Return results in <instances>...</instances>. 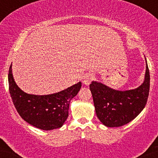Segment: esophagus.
<instances>
[{"label":"esophagus","mask_w":158,"mask_h":158,"mask_svg":"<svg viewBox=\"0 0 158 158\" xmlns=\"http://www.w3.org/2000/svg\"><path fill=\"white\" fill-rule=\"evenodd\" d=\"M94 77H93V75L91 73H87L85 74V75L84 76V77H83V83H84L85 85H88L91 83V81L93 80Z\"/></svg>","instance_id":"34e87169"}]
</instances>
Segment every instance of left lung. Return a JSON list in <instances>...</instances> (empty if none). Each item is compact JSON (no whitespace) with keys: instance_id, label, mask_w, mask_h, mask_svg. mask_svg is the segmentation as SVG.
I'll list each match as a JSON object with an SVG mask.
<instances>
[{"instance_id":"obj_1","label":"left lung","mask_w":158,"mask_h":158,"mask_svg":"<svg viewBox=\"0 0 158 158\" xmlns=\"http://www.w3.org/2000/svg\"><path fill=\"white\" fill-rule=\"evenodd\" d=\"M149 89L147 61L145 80L136 89L121 91L97 82L90 85L97 116L105 126L110 127H121L133 120L146 105Z\"/></svg>"}]
</instances>
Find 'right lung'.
<instances>
[{"instance_id": "1", "label": "right lung", "mask_w": 158, "mask_h": 158, "mask_svg": "<svg viewBox=\"0 0 158 158\" xmlns=\"http://www.w3.org/2000/svg\"><path fill=\"white\" fill-rule=\"evenodd\" d=\"M8 82L10 96L19 115L28 124L43 131L57 129L63 125L68 117L70 100L82 87L79 82L52 94H29L15 84L12 64L9 69Z\"/></svg>"}]
</instances>
